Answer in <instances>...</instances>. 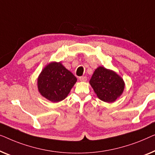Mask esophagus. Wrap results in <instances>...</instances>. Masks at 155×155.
Masks as SVG:
<instances>
[{
  "instance_id": "1",
  "label": "esophagus",
  "mask_w": 155,
  "mask_h": 155,
  "mask_svg": "<svg viewBox=\"0 0 155 155\" xmlns=\"http://www.w3.org/2000/svg\"><path fill=\"white\" fill-rule=\"evenodd\" d=\"M79 80L81 81H86L87 77H79Z\"/></svg>"
}]
</instances>
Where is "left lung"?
I'll return each mask as SVG.
<instances>
[{"instance_id": "8db88e82", "label": "left lung", "mask_w": 155, "mask_h": 155, "mask_svg": "<svg viewBox=\"0 0 155 155\" xmlns=\"http://www.w3.org/2000/svg\"><path fill=\"white\" fill-rule=\"evenodd\" d=\"M90 84L98 98L106 102H114L124 89L123 79L114 71L103 67L95 69Z\"/></svg>"}]
</instances>
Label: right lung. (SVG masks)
I'll list each match as a JSON object with an SVG mask.
<instances>
[{"label": "right lung", "mask_w": 155, "mask_h": 155, "mask_svg": "<svg viewBox=\"0 0 155 155\" xmlns=\"http://www.w3.org/2000/svg\"><path fill=\"white\" fill-rule=\"evenodd\" d=\"M77 78L61 62H52L43 69L38 78V88L51 102L64 100L77 82Z\"/></svg>", "instance_id": "obj_1"}]
</instances>
